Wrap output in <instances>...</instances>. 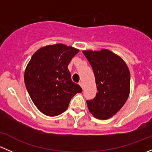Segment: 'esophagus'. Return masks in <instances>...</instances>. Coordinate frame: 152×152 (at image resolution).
I'll list each match as a JSON object with an SVG mask.
<instances>
[{
	"instance_id": "esophagus-1",
	"label": "esophagus",
	"mask_w": 152,
	"mask_h": 152,
	"mask_svg": "<svg viewBox=\"0 0 152 152\" xmlns=\"http://www.w3.org/2000/svg\"><path fill=\"white\" fill-rule=\"evenodd\" d=\"M79 85L81 86V87H82V88H83V83H82V82H79Z\"/></svg>"
}]
</instances>
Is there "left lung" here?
Instances as JSON below:
<instances>
[{
    "label": "left lung",
    "instance_id": "8db88e82",
    "mask_svg": "<svg viewBox=\"0 0 152 152\" xmlns=\"http://www.w3.org/2000/svg\"><path fill=\"white\" fill-rule=\"evenodd\" d=\"M91 65L97 93L87 101L95 118L107 120L115 115L126 102L130 92V73L122 58L107 49L83 50Z\"/></svg>",
    "mask_w": 152,
    "mask_h": 152
}]
</instances>
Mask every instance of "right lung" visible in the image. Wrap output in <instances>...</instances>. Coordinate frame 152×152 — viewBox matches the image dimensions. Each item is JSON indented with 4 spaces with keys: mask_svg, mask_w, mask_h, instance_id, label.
Wrapping results in <instances>:
<instances>
[{
    "mask_svg": "<svg viewBox=\"0 0 152 152\" xmlns=\"http://www.w3.org/2000/svg\"><path fill=\"white\" fill-rule=\"evenodd\" d=\"M79 49L64 44L40 48L31 58L24 73L28 93L37 108L48 116L62 114L73 96L82 91L72 82L67 65Z\"/></svg>",
    "mask_w": 152,
    "mask_h": 152,
    "instance_id": "right-lung-1",
    "label": "right lung"
}]
</instances>
